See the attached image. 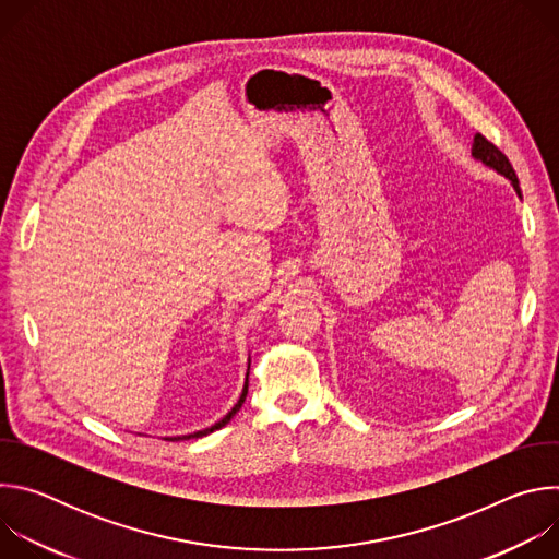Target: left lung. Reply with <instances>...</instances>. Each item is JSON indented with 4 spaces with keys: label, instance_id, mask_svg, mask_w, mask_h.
<instances>
[{
    "label": "left lung",
    "instance_id": "1",
    "mask_svg": "<svg viewBox=\"0 0 559 559\" xmlns=\"http://www.w3.org/2000/svg\"><path fill=\"white\" fill-rule=\"evenodd\" d=\"M471 156L475 158V162H480L483 166L496 170L498 175H502L504 179L511 181L515 194L522 199V190H520V181H518V175L513 170V166L509 164V158L491 143L487 141L483 134H475L473 136V145H471Z\"/></svg>",
    "mask_w": 559,
    "mask_h": 559
}]
</instances>
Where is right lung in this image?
I'll return each instance as SVG.
<instances>
[{"instance_id":"obj_1","label":"right lung","mask_w":559,"mask_h":559,"mask_svg":"<svg viewBox=\"0 0 559 559\" xmlns=\"http://www.w3.org/2000/svg\"><path fill=\"white\" fill-rule=\"evenodd\" d=\"M248 376H250V360H248V373H246V384H243V391H241V395H238V401H236V405L218 420V423H214L212 427H207V429H201V431H194V433H188V436H173V438H166V440H170V442H179V440H190V438H201V436H207V433H212L214 429H221V427H225L234 416H236V412L243 407V403H246V395H248Z\"/></svg>"}]
</instances>
